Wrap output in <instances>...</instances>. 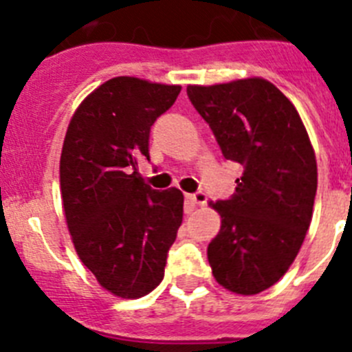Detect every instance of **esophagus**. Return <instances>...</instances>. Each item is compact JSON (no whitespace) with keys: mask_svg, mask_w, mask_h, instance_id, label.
<instances>
[{"mask_svg":"<svg viewBox=\"0 0 352 352\" xmlns=\"http://www.w3.org/2000/svg\"><path fill=\"white\" fill-rule=\"evenodd\" d=\"M186 200L195 207H201L207 204V195L204 191H198V193H191V195H186Z\"/></svg>","mask_w":352,"mask_h":352,"instance_id":"1","label":"esophagus"}]
</instances>
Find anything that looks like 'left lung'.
Here are the masks:
<instances>
[{
	"mask_svg": "<svg viewBox=\"0 0 352 352\" xmlns=\"http://www.w3.org/2000/svg\"><path fill=\"white\" fill-rule=\"evenodd\" d=\"M225 159L243 166L235 193L212 207L221 230L207 258L214 278L237 294H258L287 273L305 241L317 191L307 129L273 83L261 78L188 87Z\"/></svg>",
	"mask_w": 352,
	"mask_h": 352,
	"instance_id": "1",
	"label": "left lung"
}]
</instances>
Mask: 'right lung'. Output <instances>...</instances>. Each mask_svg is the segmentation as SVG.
<instances>
[{
	"label": "right lung",
	"mask_w": 352,
	"mask_h": 352,
	"mask_svg": "<svg viewBox=\"0 0 352 352\" xmlns=\"http://www.w3.org/2000/svg\"><path fill=\"white\" fill-rule=\"evenodd\" d=\"M180 87L113 78L79 104L60 159L67 227L79 258L118 298H142L161 283L184 214L177 188L157 191L138 173L151 127Z\"/></svg>",
	"instance_id": "obj_1"
}]
</instances>
